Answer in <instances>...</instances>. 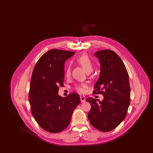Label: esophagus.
I'll use <instances>...</instances> for the list:
<instances>
[{"instance_id": "34e87169", "label": "esophagus", "mask_w": 153, "mask_h": 153, "mask_svg": "<svg viewBox=\"0 0 153 153\" xmlns=\"http://www.w3.org/2000/svg\"><path fill=\"white\" fill-rule=\"evenodd\" d=\"M80 100H81V102H85L86 98H85V96H80Z\"/></svg>"}]
</instances>
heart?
I'll use <instances>...</instances> for the list:
<instances>
[{
    "mask_svg": "<svg viewBox=\"0 0 153 153\" xmlns=\"http://www.w3.org/2000/svg\"><path fill=\"white\" fill-rule=\"evenodd\" d=\"M76 61L82 66L84 70L87 72L88 71H92L93 69V64L91 59L87 54H82L76 58ZM71 75V66H66L65 69V76L69 77ZM85 85L84 84H81L76 87V89L80 93H83L84 92V88Z\"/></svg>",
    "mask_w": 153,
    "mask_h": 153,
    "instance_id": "obj_1",
    "label": "heart"
}]
</instances>
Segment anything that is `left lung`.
Returning a JSON list of instances; mask_svg holds the SVG:
<instances>
[{
    "label": "left lung",
    "mask_w": 153,
    "mask_h": 153,
    "mask_svg": "<svg viewBox=\"0 0 153 153\" xmlns=\"http://www.w3.org/2000/svg\"><path fill=\"white\" fill-rule=\"evenodd\" d=\"M100 72L94 94H102V102L89 97L91 105L88 117L92 126L102 132L115 128L126 117L130 104V87L127 71L121 58L110 50L96 51Z\"/></svg>",
    "instance_id": "obj_1"
}]
</instances>
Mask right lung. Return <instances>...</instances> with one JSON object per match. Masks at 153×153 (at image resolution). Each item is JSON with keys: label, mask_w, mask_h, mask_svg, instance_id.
Listing matches in <instances>:
<instances>
[{"label": "right lung", "mask_w": 153, "mask_h": 153, "mask_svg": "<svg viewBox=\"0 0 153 153\" xmlns=\"http://www.w3.org/2000/svg\"><path fill=\"white\" fill-rule=\"evenodd\" d=\"M74 53L50 50L38 59L33 72L29 97L31 113L39 126L51 133L65 129L80 103L77 94L65 97L58 95L59 86H63L65 62Z\"/></svg>", "instance_id": "right-lung-1"}]
</instances>
